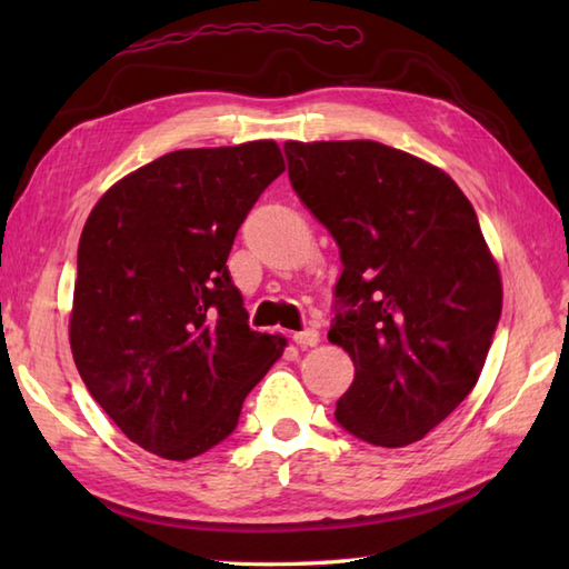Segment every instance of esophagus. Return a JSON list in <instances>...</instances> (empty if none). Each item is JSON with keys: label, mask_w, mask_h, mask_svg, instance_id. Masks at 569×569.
I'll list each match as a JSON object with an SVG mask.
<instances>
[{"label": "esophagus", "mask_w": 569, "mask_h": 569, "mask_svg": "<svg viewBox=\"0 0 569 569\" xmlns=\"http://www.w3.org/2000/svg\"><path fill=\"white\" fill-rule=\"evenodd\" d=\"M293 342L298 347H316L320 342V332H318V328H306V330L293 335Z\"/></svg>", "instance_id": "34e87169"}]
</instances>
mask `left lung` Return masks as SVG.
<instances>
[{
	"label": "left lung",
	"instance_id": "left-lung-1",
	"mask_svg": "<svg viewBox=\"0 0 569 569\" xmlns=\"http://www.w3.org/2000/svg\"><path fill=\"white\" fill-rule=\"evenodd\" d=\"M288 178L340 247L328 332L355 361L340 426L418 442L475 389L501 318V276L455 180L379 141H286Z\"/></svg>",
	"mask_w": 569,
	"mask_h": 569
}]
</instances>
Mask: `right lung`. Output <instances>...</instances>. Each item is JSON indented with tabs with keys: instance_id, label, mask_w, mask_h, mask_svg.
Instances as JSON below:
<instances>
[{
	"instance_id": "add662e5",
	"label": "right lung",
	"mask_w": 569,
	"mask_h": 569,
	"mask_svg": "<svg viewBox=\"0 0 569 569\" xmlns=\"http://www.w3.org/2000/svg\"><path fill=\"white\" fill-rule=\"evenodd\" d=\"M286 171L276 141L183 149L129 173L80 234L70 349L131 442L198 457L232 435L286 340L253 332L227 271L239 224Z\"/></svg>"
}]
</instances>
